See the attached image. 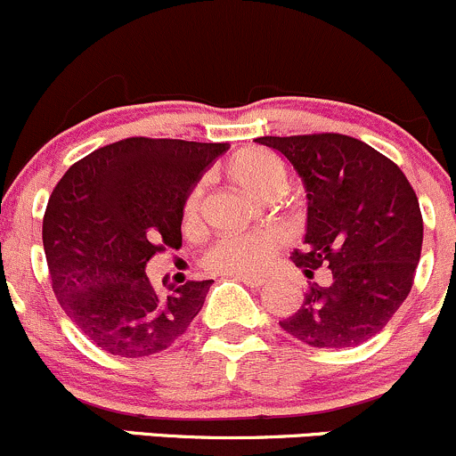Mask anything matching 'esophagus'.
Instances as JSON below:
<instances>
[{
    "instance_id": "34e87169",
    "label": "esophagus",
    "mask_w": 456,
    "mask_h": 456,
    "mask_svg": "<svg viewBox=\"0 0 456 456\" xmlns=\"http://www.w3.org/2000/svg\"><path fill=\"white\" fill-rule=\"evenodd\" d=\"M238 280L244 281V284H247V286H251V289H262V286L266 284V281L262 280V277H238Z\"/></svg>"
}]
</instances>
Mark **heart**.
<instances>
[{"label":"heart","mask_w":456,"mask_h":456,"mask_svg":"<svg viewBox=\"0 0 456 456\" xmlns=\"http://www.w3.org/2000/svg\"><path fill=\"white\" fill-rule=\"evenodd\" d=\"M224 175L244 190L265 196V199L280 194L289 179L284 159L266 148H242L233 152L224 164ZM199 209L200 188H196L185 200V220H194ZM281 244H284V236L277 232L227 236L208 248L203 256V266L216 275L253 277L271 265L273 256Z\"/></svg>","instance_id":"heart-1"}]
</instances>
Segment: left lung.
Listing matches in <instances>:
<instances>
[{
	"instance_id": "obj_1",
	"label": "left lung",
	"mask_w": 456,
	"mask_h": 456,
	"mask_svg": "<svg viewBox=\"0 0 456 456\" xmlns=\"http://www.w3.org/2000/svg\"><path fill=\"white\" fill-rule=\"evenodd\" d=\"M280 151L308 191L305 247L290 260L313 280L330 268L328 286L310 284L304 304L280 321L313 347H356L376 337L409 297L424 220L418 194L391 159L338 133L257 137Z\"/></svg>"
}]
</instances>
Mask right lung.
Returning a JSON list of instances; mask_svg holds the SVG:
<instances>
[{
	"instance_id": "obj_1",
	"label": "right lung",
	"mask_w": 456,
	"mask_h": 456,
	"mask_svg": "<svg viewBox=\"0 0 456 456\" xmlns=\"http://www.w3.org/2000/svg\"><path fill=\"white\" fill-rule=\"evenodd\" d=\"M229 143L128 137L76 161L43 216L52 290L104 352L140 358L170 347L200 313L214 280L152 284L146 265L181 247L190 191Z\"/></svg>"
}]
</instances>
